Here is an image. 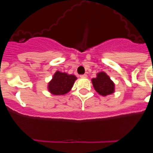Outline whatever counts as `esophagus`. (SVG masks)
<instances>
[{"label": "esophagus", "instance_id": "esophagus-1", "mask_svg": "<svg viewBox=\"0 0 153 153\" xmlns=\"http://www.w3.org/2000/svg\"><path fill=\"white\" fill-rule=\"evenodd\" d=\"M79 76H80L81 78H86L87 77V75H86V74H83V75H80Z\"/></svg>", "mask_w": 153, "mask_h": 153}]
</instances>
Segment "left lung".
I'll return each mask as SVG.
<instances>
[{"label": "left lung", "mask_w": 153, "mask_h": 153, "mask_svg": "<svg viewBox=\"0 0 153 153\" xmlns=\"http://www.w3.org/2000/svg\"><path fill=\"white\" fill-rule=\"evenodd\" d=\"M96 91L101 96L106 97L115 92V83L103 71L97 74V77L91 79Z\"/></svg>", "instance_id": "8db88e82"}]
</instances>
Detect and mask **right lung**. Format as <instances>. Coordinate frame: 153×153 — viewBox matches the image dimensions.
<instances>
[{
    "label": "right lung",
    "mask_w": 153,
    "mask_h": 153,
    "mask_svg": "<svg viewBox=\"0 0 153 153\" xmlns=\"http://www.w3.org/2000/svg\"><path fill=\"white\" fill-rule=\"evenodd\" d=\"M76 79L75 75L57 70L47 84V90L53 95H65L71 90Z\"/></svg>",
    "instance_id": "right-lung-1"
}]
</instances>
